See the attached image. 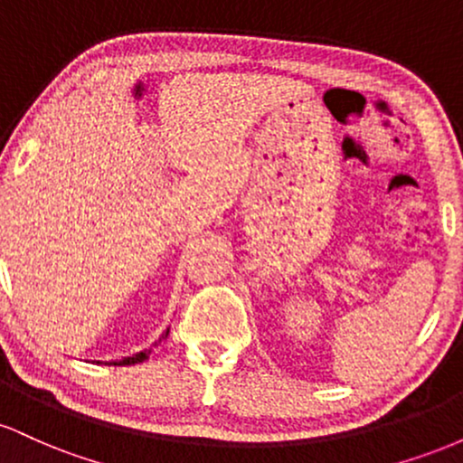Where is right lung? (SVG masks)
Returning a JSON list of instances; mask_svg holds the SVG:
<instances>
[{
	"label": "right lung",
	"mask_w": 463,
	"mask_h": 463,
	"mask_svg": "<svg viewBox=\"0 0 463 463\" xmlns=\"http://www.w3.org/2000/svg\"><path fill=\"white\" fill-rule=\"evenodd\" d=\"M154 346H156V344H154ZM154 346H152V348H154ZM152 348L143 350V353H137V354H135V357H126V359H121V361H119V364H115V361H113V365H132V364H139V361H143V359H146V357H147V354H150V353H152Z\"/></svg>",
	"instance_id": "add662e5"
}]
</instances>
